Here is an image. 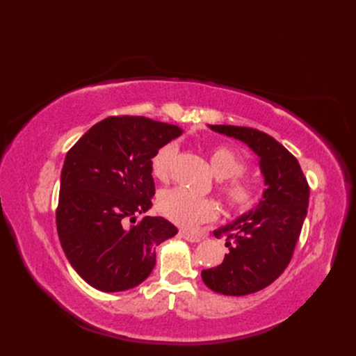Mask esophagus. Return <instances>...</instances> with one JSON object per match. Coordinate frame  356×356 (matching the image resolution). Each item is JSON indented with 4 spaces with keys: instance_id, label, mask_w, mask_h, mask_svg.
Listing matches in <instances>:
<instances>
[{
    "instance_id": "esophagus-1",
    "label": "esophagus",
    "mask_w": 356,
    "mask_h": 356,
    "mask_svg": "<svg viewBox=\"0 0 356 356\" xmlns=\"http://www.w3.org/2000/svg\"><path fill=\"white\" fill-rule=\"evenodd\" d=\"M179 234H181L182 239H186V241H188V242H193V243L200 242V236H199V234L190 233V232H186V230H181Z\"/></svg>"
}]
</instances>
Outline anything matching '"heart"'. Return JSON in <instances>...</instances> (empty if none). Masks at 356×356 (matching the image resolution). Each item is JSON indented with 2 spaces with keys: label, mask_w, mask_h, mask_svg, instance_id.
<instances>
[{
  "label": "heart",
  "mask_w": 356,
  "mask_h": 356,
  "mask_svg": "<svg viewBox=\"0 0 356 356\" xmlns=\"http://www.w3.org/2000/svg\"><path fill=\"white\" fill-rule=\"evenodd\" d=\"M177 156V145L169 143L159 148L152 159V174L166 179ZM211 168L215 177L221 179L220 191L227 208L246 213L258 208L263 199V190L252 181L243 178L248 169L246 161L230 147H215L209 153ZM157 209L165 218L184 229L209 222L218 217V204L211 199L193 196L182 188L163 190L157 197Z\"/></svg>",
  "instance_id": "b5f03b06"
}]
</instances>
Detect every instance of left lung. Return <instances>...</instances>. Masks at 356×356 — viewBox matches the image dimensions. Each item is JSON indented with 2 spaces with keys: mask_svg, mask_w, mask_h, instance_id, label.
Here are the masks:
<instances>
[{
  "mask_svg": "<svg viewBox=\"0 0 356 356\" xmlns=\"http://www.w3.org/2000/svg\"><path fill=\"white\" fill-rule=\"evenodd\" d=\"M209 127L241 139L254 149L260 157L267 188L255 211L213 232L215 238H227L229 254L220 266L202 270V279L224 296L252 294L275 282L293 258L310 188L298 160L270 135L242 126Z\"/></svg>",
  "mask_w": 356,
  "mask_h": 356,
  "instance_id": "8db88e82",
  "label": "left lung"
}]
</instances>
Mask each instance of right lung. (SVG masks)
I'll return each instance as SVG.
<instances>
[{
  "mask_svg": "<svg viewBox=\"0 0 356 356\" xmlns=\"http://www.w3.org/2000/svg\"><path fill=\"white\" fill-rule=\"evenodd\" d=\"M181 132L147 117L111 115L67 153L56 227L71 266L93 288L117 293L139 285L156 264V246L178 233L161 217L138 224L135 217L156 193L153 156Z\"/></svg>",
  "mask_w": 356,
  "mask_h": 356,
  "instance_id": "1",
  "label": "right lung"
}]
</instances>
